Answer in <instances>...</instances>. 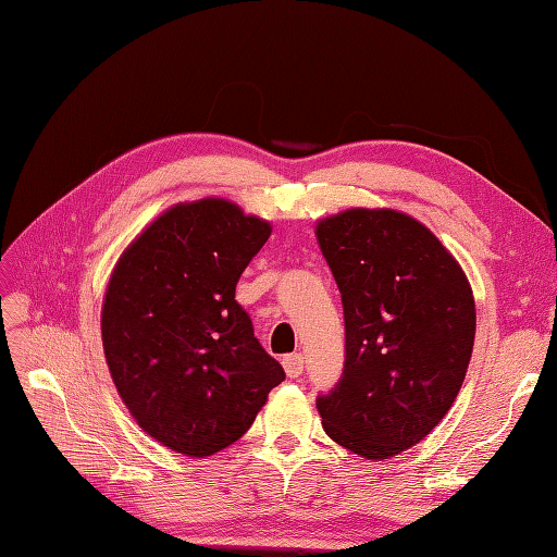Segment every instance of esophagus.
Wrapping results in <instances>:
<instances>
[{
  "mask_svg": "<svg viewBox=\"0 0 557 557\" xmlns=\"http://www.w3.org/2000/svg\"><path fill=\"white\" fill-rule=\"evenodd\" d=\"M283 369L290 379H297L301 372H305V356H301V352H295V356L283 358Z\"/></svg>",
  "mask_w": 557,
  "mask_h": 557,
  "instance_id": "esophagus-1",
  "label": "esophagus"
}]
</instances>
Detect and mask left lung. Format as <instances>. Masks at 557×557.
I'll list each match as a JSON object with an SVG mask.
<instances>
[{"mask_svg": "<svg viewBox=\"0 0 557 557\" xmlns=\"http://www.w3.org/2000/svg\"><path fill=\"white\" fill-rule=\"evenodd\" d=\"M339 285L344 374L315 407L330 440L387 460L442 423L458 397L476 309L446 246L393 209H348L315 225Z\"/></svg>", "mask_w": 557, "mask_h": 557, "instance_id": "1", "label": "left lung"}]
</instances>
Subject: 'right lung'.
Returning <instances> with one entry per match:
<instances>
[{
	"label": "right lung",
	"instance_id": "1",
	"mask_svg": "<svg viewBox=\"0 0 557 557\" xmlns=\"http://www.w3.org/2000/svg\"><path fill=\"white\" fill-rule=\"evenodd\" d=\"M272 234L227 199L176 205L117 260L102 307L111 379L139 428L207 458L246 434L285 372L234 299Z\"/></svg>",
	"mask_w": 557,
	"mask_h": 557
}]
</instances>
